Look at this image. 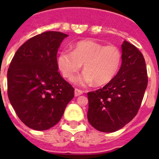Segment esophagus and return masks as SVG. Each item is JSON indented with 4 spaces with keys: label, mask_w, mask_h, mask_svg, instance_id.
<instances>
[{
    "label": "esophagus",
    "mask_w": 159,
    "mask_h": 159,
    "mask_svg": "<svg viewBox=\"0 0 159 159\" xmlns=\"http://www.w3.org/2000/svg\"><path fill=\"white\" fill-rule=\"evenodd\" d=\"M83 94V92L81 91V90H79L77 89V88H75V96H80V95H82Z\"/></svg>",
    "instance_id": "obj_1"
}]
</instances>
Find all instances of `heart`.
Masks as SVG:
<instances>
[{"label":"heart","instance_id":"heart-1","mask_svg":"<svg viewBox=\"0 0 159 159\" xmlns=\"http://www.w3.org/2000/svg\"><path fill=\"white\" fill-rule=\"evenodd\" d=\"M122 64V52L115 45L105 46L94 40H82L64 50L57 57V66L64 77L71 80L84 64L85 71L72 81L80 86L95 83L102 86L115 78Z\"/></svg>","mask_w":159,"mask_h":159}]
</instances>
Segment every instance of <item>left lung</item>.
Here are the masks:
<instances>
[{
    "instance_id": "8db88e82",
    "label": "left lung",
    "mask_w": 159,
    "mask_h": 159,
    "mask_svg": "<svg viewBox=\"0 0 159 159\" xmlns=\"http://www.w3.org/2000/svg\"><path fill=\"white\" fill-rule=\"evenodd\" d=\"M121 48L122 64L115 78L102 88L88 93V122L106 133L120 130L134 119L148 83L139 50L126 40Z\"/></svg>"
}]
</instances>
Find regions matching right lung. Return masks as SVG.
Wrapping results in <instances>:
<instances>
[{"label": "right lung", "instance_id": "add662e5", "mask_svg": "<svg viewBox=\"0 0 159 159\" xmlns=\"http://www.w3.org/2000/svg\"><path fill=\"white\" fill-rule=\"evenodd\" d=\"M67 36L48 31L30 38L9 65L8 99L19 119L33 130L55 126L74 97V88L61 77L57 66V52Z\"/></svg>", "mask_w": 159, "mask_h": 159}]
</instances>
